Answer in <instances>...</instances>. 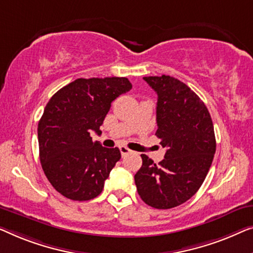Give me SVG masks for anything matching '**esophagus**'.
I'll return each mask as SVG.
<instances>
[{
    "label": "esophagus",
    "mask_w": 253,
    "mask_h": 253,
    "mask_svg": "<svg viewBox=\"0 0 253 253\" xmlns=\"http://www.w3.org/2000/svg\"><path fill=\"white\" fill-rule=\"evenodd\" d=\"M119 150H120V152H122L123 157H124V156H126V155L130 154V152H131V150H129V149H128L127 147H125V145H120Z\"/></svg>",
    "instance_id": "obj_1"
}]
</instances>
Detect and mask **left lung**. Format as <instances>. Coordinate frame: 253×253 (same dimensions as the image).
<instances>
[{"instance_id": "left-lung-1", "label": "left lung", "mask_w": 253, "mask_h": 253, "mask_svg": "<svg viewBox=\"0 0 253 253\" xmlns=\"http://www.w3.org/2000/svg\"><path fill=\"white\" fill-rule=\"evenodd\" d=\"M143 79L158 95L156 135L166 154L158 165L141 155L134 180L145 204L172 209L193 197L204 182L215 154L214 128L208 108L186 84L169 76Z\"/></svg>"}]
</instances>
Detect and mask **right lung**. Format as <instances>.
Instances as JSON below:
<instances>
[{"mask_svg": "<svg viewBox=\"0 0 253 253\" xmlns=\"http://www.w3.org/2000/svg\"><path fill=\"white\" fill-rule=\"evenodd\" d=\"M131 89L127 78L74 80L49 99L38 125L42 169L51 186L72 201H89L122 158L118 148L92 142L112 101Z\"/></svg>", "mask_w": 253, "mask_h": 253, "instance_id": "obj_1", "label": "right lung"}]
</instances>
